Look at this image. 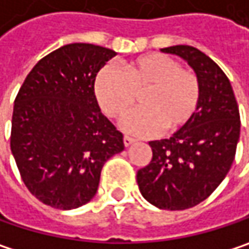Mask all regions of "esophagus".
Returning <instances> with one entry per match:
<instances>
[{"label":"esophagus","instance_id":"esophagus-1","mask_svg":"<svg viewBox=\"0 0 249 249\" xmlns=\"http://www.w3.org/2000/svg\"><path fill=\"white\" fill-rule=\"evenodd\" d=\"M134 142H135V140H134V138H131V137L125 135V137H124V145H125V147H129V145H132Z\"/></svg>","mask_w":249,"mask_h":249}]
</instances>
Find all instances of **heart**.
I'll use <instances>...</instances> for the list:
<instances>
[{
    "mask_svg": "<svg viewBox=\"0 0 249 249\" xmlns=\"http://www.w3.org/2000/svg\"><path fill=\"white\" fill-rule=\"evenodd\" d=\"M94 94L102 111L115 120L125 117L142 94L140 111L129 114L123 128L134 135L147 137L161 128L175 132L188 124L198 111L201 84L198 77L181 68L164 54H148L125 62L121 74L102 68L94 82Z\"/></svg>",
    "mask_w": 249,
    "mask_h": 249,
    "instance_id": "1",
    "label": "heart"
}]
</instances>
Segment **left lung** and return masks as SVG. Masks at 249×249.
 Instances as JSON below:
<instances>
[{
  "label": "left lung",
  "mask_w": 249,
  "mask_h": 249,
  "mask_svg": "<svg viewBox=\"0 0 249 249\" xmlns=\"http://www.w3.org/2000/svg\"><path fill=\"white\" fill-rule=\"evenodd\" d=\"M188 62L201 84L191 121L168 140L149 141L152 160L137 172L142 196L160 210L179 211L207 199L231 168L239 140V111L228 77L190 45L162 48Z\"/></svg>",
  "instance_id": "8db88e82"
}]
</instances>
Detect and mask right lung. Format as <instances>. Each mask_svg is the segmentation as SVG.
I'll use <instances>...</instances> for the list:
<instances>
[{
  "instance_id": "1",
  "label": "right lung",
  "mask_w": 249,
  "mask_h": 249,
  "mask_svg": "<svg viewBox=\"0 0 249 249\" xmlns=\"http://www.w3.org/2000/svg\"><path fill=\"white\" fill-rule=\"evenodd\" d=\"M115 55L94 44L64 45L39 59L18 91L11 152L25 187L45 205L89 202L104 164L124 149L94 94L98 71Z\"/></svg>"
}]
</instances>
